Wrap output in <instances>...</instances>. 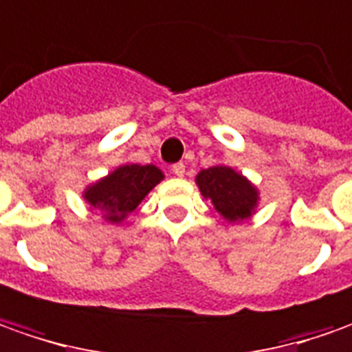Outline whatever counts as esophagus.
<instances>
[{
  "instance_id": "obj_1",
  "label": "esophagus",
  "mask_w": 352,
  "mask_h": 352,
  "mask_svg": "<svg viewBox=\"0 0 352 352\" xmlns=\"http://www.w3.org/2000/svg\"><path fill=\"white\" fill-rule=\"evenodd\" d=\"M172 174H174V176H178V178H182V176L186 174V166H184V162H176V164H172Z\"/></svg>"
}]
</instances>
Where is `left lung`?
<instances>
[{
	"instance_id": "obj_1",
	"label": "left lung",
	"mask_w": 352,
	"mask_h": 352,
	"mask_svg": "<svg viewBox=\"0 0 352 352\" xmlns=\"http://www.w3.org/2000/svg\"><path fill=\"white\" fill-rule=\"evenodd\" d=\"M195 184L205 199L228 223H242L256 213L259 204L258 188L234 168L214 164L195 176Z\"/></svg>"
}]
</instances>
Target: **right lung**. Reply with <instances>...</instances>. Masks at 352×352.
<instances>
[{"instance_id": "1", "label": "right lung", "mask_w": 352, "mask_h": 352, "mask_svg": "<svg viewBox=\"0 0 352 352\" xmlns=\"http://www.w3.org/2000/svg\"><path fill=\"white\" fill-rule=\"evenodd\" d=\"M162 178L164 174L155 164L143 166L127 162L104 178L87 186L82 197L91 205V209L98 211L106 223L120 225L127 214L138 209V205Z\"/></svg>"}]
</instances>
